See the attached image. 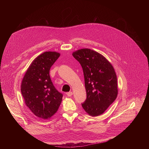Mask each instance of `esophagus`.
Instances as JSON below:
<instances>
[{
    "label": "esophagus",
    "instance_id": "esophagus-1",
    "mask_svg": "<svg viewBox=\"0 0 149 149\" xmlns=\"http://www.w3.org/2000/svg\"><path fill=\"white\" fill-rule=\"evenodd\" d=\"M72 94H73V93H72V92H71V91L68 92V93H67V96H68V97H71V96H72Z\"/></svg>",
    "mask_w": 149,
    "mask_h": 149
}]
</instances>
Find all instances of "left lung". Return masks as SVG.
<instances>
[{"label":"left lung","instance_id":"obj_1","mask_svg":"<svg viewBox=\"0 0 149 149\" xmlns=\"http://www.w3.org/2000/svg\"><path fill=\"white\" fill-rule=\"evenodd\" d=\"M84 72L87 99L82 107L90 116H98L115 101L117 79L111 63L100 53L83 48L72 53Z\"/></svg>","mask_w":149,"mask_h":149}]
</instances>
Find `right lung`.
Masks as SVG:
<instances>
[{
    "instance_id": "add662e5",
    "label": "right lung",
    "mask_w": 149,
    "mask_h": 149,
    "mask_svg": "<svg viewBox=\"0 0 149 149\" xmlns=\"http://www.w3.org/2000/svg\"><path fill=\"white\" fill-rule=\"evenodd\" d=\"M56 52L38 56L28 68L21 84V93L27 107L37 117L48 119L58 111L62 94L54 86L49 70L59 57Z\"/></svg>"
}]
</instances>
